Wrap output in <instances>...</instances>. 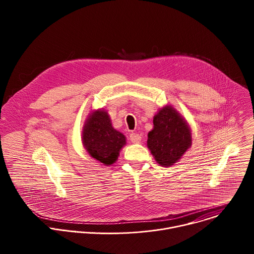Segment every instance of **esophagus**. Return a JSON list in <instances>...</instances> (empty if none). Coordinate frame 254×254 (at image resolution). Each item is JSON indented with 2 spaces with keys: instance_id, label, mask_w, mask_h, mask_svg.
<instances>
[{
  "instance_id": "1",
  "label": "esophagus",
  "mask_w": 254,
  "mask_h": 254,
  "mask_svg": "<svg viewBox=\"0 0 254 254\" xmlns=\"http://www.w3.org/2000/svg\"><path fill=\"white\" fill-rule=\"evenodd\" d=\"M129 139L131 140V142L137 143V142H139V141L141 140V135H140V134H138V133H134V132H132V133H130V134H129Z\"/></svg>"
}]
</instances>
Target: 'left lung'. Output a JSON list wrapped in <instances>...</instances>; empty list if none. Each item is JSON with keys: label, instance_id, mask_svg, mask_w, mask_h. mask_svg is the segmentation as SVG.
I'll return each instance as SVG.
<instances>
[{"label": "left lung", "instance_id": "left-lung-1", "mask_svg": "<svg viewBox=\"0 0 254 254\" xmlns=\"http://www.w3.org/2000/svg\"><path fill=\"white\" fill-rule=\"evenodd\" d=\"M153 123L147 146L160 166L171 167L191 148V127L186 119L170 104L160 108Z\"/></svg>", "mask_w": 254, "mask_h": 254}]
</instances>
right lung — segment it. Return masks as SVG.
Segmentation results:
<instances>
[{"instance_id": "1", "label": "right lung", "mask_w": 254, "mask_h": 254, "mask_svg": "<svg viewBox=\"0 0 254 254\" xmlns=\"http://www.w3.org/2000/svg\"><path fill=\"white\" fill-rule=\"evenodd\" d=\"M81 140L88 155L103 164H115L127 144L125 134L113 127L110 115L102 108L91 112L81 131Z\"/></svg>"}]
</instances>
